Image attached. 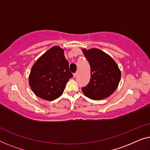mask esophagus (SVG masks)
Returning a JSON list of instances; mask_svg holds the SVG:
<instances>
[{"instance_id":"obj_1","label":"esophagus","mask_w":150,"mask_h":150,"mask_svg":"<svg viewBox=\"0 0 150 150\" xmlns=\"http://www.w3.org/2000/svg\"><path fill=\"white\" fill-rule=\"evenodd\" d=\"M77 74H78V73L77 72V73H74V74H73V77H76L77 76Z\"/></svg>"}]
</instances>
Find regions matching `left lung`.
<instances>
[{
	"mask_svg": "<svg viewBox=\"0 0 150 150\" xmlns=\"http://www.w3.org/2000/svg\"><path fill=\"white\" fill-rule=\"evenodd\" d=\"M82 52L90 66V80L81 88L92 100H102L112 94L120 83L121 72L111 56L97 48L83 49Z\"/></svg>",
	"mask_w": 150,
	"mask_h": 150,
	"instance_id": "8db88e82",
	"label": "left lung"
}]
</instances>
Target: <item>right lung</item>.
Segmentation results:
<instances>
[{
    "label": "right lung",
    "instance_id": "add662e5",
    "mask_svg": "<svg viewBox=\"0 0 150 150\" xmlns=\"http://www.w3.org/2000/svg\"><path fill=\"white\" fill-rule=\"evenodd\" d=\"M72 77L64 50L54 46L34 64L29 75V85L35 95L51 101L62 95Z\"/></svg>",
    "mask_w": 150,
    "mask_h": 150
}]
</instances>
